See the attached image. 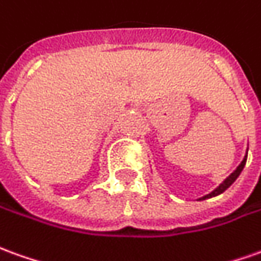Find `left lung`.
I'll return each mask as SVG.
<instances>
[{
	"mask_svg": "<svg viewBox=\"0 0 261 261\" xmlns=\"http://www.w3.org/2000/svg\"><path fill=\"white\" fill-rule=\"evenodd\" d=\"M246 160H247V154H246L245 160L242 161V164H240L238 168H236V171L229 175V176L226 178L225 181H223V184H220L219 187L216 188V189H215L213 192H211V194H209V195H206V196H203V198H200V200L206 199V198H212V196H216V195H220V194H222V192H225L226 189H227V188L232 185L233 182L238 179V176H239V175H240V172L243 171V168H245V165H246Z\"/></svg>",
	"mask_w": 261,
	"mask_h": 261,
	"instance_id": "left-lung-1",
	"label": "left lung"
}]
</instances>
